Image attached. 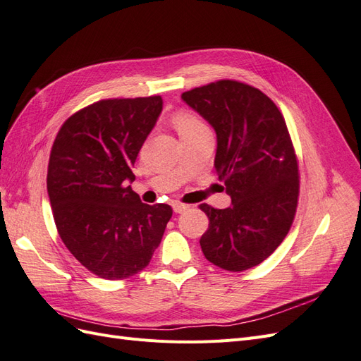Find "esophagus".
Here are the masks:
<instances>
[{"mask_svg": "<svg viewBox=\"0 0 361 361\" xmlns=\"http://www.w3.org/2000/svg\"><path fill=\"white\" fill-rule=\"evenodd\" d=\"M172 208H173V212L178 213V214H181V213H184V212H188V210H189V205L181 204V202H173V204H172Z\"/></svg>", "mask_w": 361, "mask_h": 361, "instance_id": "34e87169", "label": "esophagus"}]
</instances>
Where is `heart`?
Returning a JSON list of instances; mask_svg holds the SVG:
<instances>
[{
  "label": "heart",
  "mask_w": 361,
  "mask_h": 361,
  "mask_svg": "<svg viewBox=\"0 0 361 361\" xmlns=\"http://www.w3.org/2000/svg\"><path fill=\"white\" fill-rule=\"evenodd\" d=\"M172 123L176 126V129L180 136H185L195 133L197 130L207 129V126L196 117V115L188 112V111H178L176 115L172 117Z\"/></svg>",
  "instance_id": "b5f03b06"
}]
</instances>
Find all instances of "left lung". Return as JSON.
Returning a JSON list of instances; mask_svg holds the SVG:
<instances>
[{
    "mask_svg": "<svg viewBox=\"0 0 361 361\" xmlns=\"http://www.w3.org/2000/svg\"><path fill=\"white\" fill-rule=\"evenodd\" d=\"M217 137L214 168L231 207L201 204L208 229L205 258L228 271L261 264L283 241L298 200V166L281 111L262 91L237 80H217L181 94Z\"/></svg>",
    "mask_w": 361,
    "mask_h": 361,
    "instance_id": "left-lung-1",
    "label": "left lung"
}]
</instances>
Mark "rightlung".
Returning <instances> with one entry per match:
<instances>
[{
	"label": "right lung",
	"instance_id": "add662e5",
	"mask_svg": "<svg viewBox=\"0 0 361 361\" xmlns=\"http://www.w3.org/2000/svg\"><path fill=\"white\" fill-rule=\"evenodd\" d=\"M164 108L160 96L109 99L67 118L48 166V195L66 247L108 281L137 274L164 237L172 208L141 202L129 183Z\"/></svg>",
	"mask_w": 361,
	"mask_h": 361
}]
</instances>
